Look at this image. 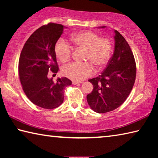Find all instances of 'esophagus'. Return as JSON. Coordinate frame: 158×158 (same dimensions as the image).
I'll list each match as a JSON object with an SVG mask.
<instances>
[{
	"mask_svg": "<svg viewBox=\"0 0 158 158\" xmlns=\"http://www.w3.org/2000/svg\"><path fill=\"white\" fill-rule=\"evenodd\" d=\"M81 84V82L76 81H73V85H77V84Z\"/></svg>",
	"mask_w": 158,
	"mask_h": 158,
	"instance_id": "obj_1",
	"label": "esophagus"
}]
</instances>
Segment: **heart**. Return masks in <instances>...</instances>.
<instances>
[{
	"label": "heart",
	"mask_w": 158,
	"mask_h": 158,
	"mask_svg": "<svg viewBox=\"0 0 158 158\" xmlns=\"http://www.w3.org/2000/svg\"><path fill=\"white\" fill-rule=\"evenodd\" d=\"M74 46L85 49L84 58L90 62L72 63L62 69L63 75L74 81H81L94 73V67L101 69L108 63L112 52V44L108 38L100 37L98 34L90 31H81L71 37ZM55 53L62 63L70 59L73 48L65 40L60 38L55 45ZM93 64H92V63Z\"/></svg>",
	"instance_id": "heart-1"
}]
</instances>
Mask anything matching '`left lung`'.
<instances>
[{
    "instance_id": "left-lung-1",
    "label": "left lung",
    "mask_w": 158,
    "mask_h": 158,
    "mask_svg": "<svg viewBox=\"0 0 158 158\" xmlns=\"http://www.w3.org/2000/svg\"><path fill=\"white\" fill-rule=\"evenodd\" d=\"M114 33V52L107 66L100 75L89 80L93 89L87 95L88 104L99 114L119 107L128 97L135 81L136 63L133 53L122 35L116 30Z\"/></svg>"
}]
</instances>
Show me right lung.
Segmentation results:
<instances>
[{
	"mask_svg": "<svg viewBox=\"0 0 158 158\" xmlns=\"http://www.w3.org/2000/svg\"><path fill=\"white\" fill-rule=\"evenodd\" d=\"M65 27L49 23L41 26L27 40L19 60V74L26 95L34 105L52 109L63 103L65 88L72 81L66 77L53 82L49 71L57 73L58 67L54 48Z\"/></svg>",
	"mask_w": 158,
	"mask_h": 158,
	"instance_id": "1",
	"label": "right lung"
}]
</instances>
